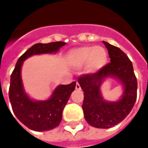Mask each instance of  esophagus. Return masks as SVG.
I'll list each match as a JSON object with an SVG mask.
<instances>
[{
  "mask_svg": "<svg viewBox=\"0 0 148 148\" xmlns=\"http://www.w3.org/2000/svg\"><path fill=\"white\" fill-rule=\"evenodd\" d=\"M75 88H76V89H77V90H80V89H81V86H80L79 83L78 82L76 83V87H75Z\"/></svg>",
  "mask_w": 148,
  "mask_h": 148,
  "instance_id": "obj_1",
  "label": "esophagus"
}]
</instances>
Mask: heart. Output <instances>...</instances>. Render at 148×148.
Listing matches in <instances>:
<instances>
[{"label":"heart","instance_id":"heart-1","mask_svg":"<svg viewBox=\"0 0 148 148\" xmlns=\"http://www.w3.org/2000/svg\"><path fill=\"white\" fill-rule=\"evenodd\" d=\"M69 63L80 67L85 64L89 74L101 71L108 63V52L101 46H84L73 49L68 53Z\"/></svg>","mask_w":148,"mask_h":148}]
</instances>
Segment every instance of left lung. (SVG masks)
I'll list each match as a JSON object with an SVG mask.
<instances>
[{
	"mask_svg": "<svg viewBox=\"0 0 148 148\" xmlns=\"http://www.w3.org/2000/svg\"><path fill=\"white\" fill-rule=\"evenodd\" d=\"M110 58L101 71L85 74L78 78L84 92L82 109L88 124L98 129H109L123 121L135 104L137 82L132 63L126 55L118 47L103 41ZM108 78L117 79L122 85L123 93L114 101H106L101 94V87Z\"/></svg>",
	"mask_w": 148,
	"mask_h": 148,
	"instance_id": "8db88e82",
	"label": "left lung"
}]
</instances>
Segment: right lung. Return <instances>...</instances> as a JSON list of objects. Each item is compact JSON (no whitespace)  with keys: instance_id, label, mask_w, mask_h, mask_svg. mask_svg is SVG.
<instances>
[{"instance_id":"obj_1","label":"right lung","mask_w":148,"mask_h":148,"mask_svg":"<svg viewBox=\"0 0 148 148\" xmlns=\"http://www.w3.org/2000/svg\"><path fill=\"white\" fill-rule=\"evenodd\" d=\"M65 45L63 41L35 44L18 58L11 75L9 99L13 112L16 118L29 130L44 132L52 130L60 125L63 108L75 88L76 82L58 85L48 99H34L24 88L21 76L23 62L35 55L56 54Z\"/></svg>"}]
</instances>
